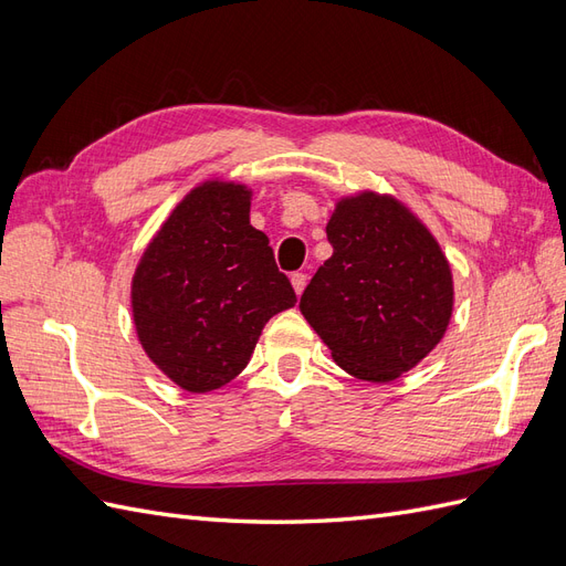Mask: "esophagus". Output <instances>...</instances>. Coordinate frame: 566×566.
<instances>
[{
	"instance_id": "1",
	"label": "esophagus",
	"mask_w": 566,
	"mask_h": 566,
	"mask_svg": "<svg viewBox=\"0 0 566 566\" xmlns=\"http://www.w3.org/2000/svg\"><path fill=\"white\" fill-rule=\"evenodd\" d=\"M290 281H293V287H295V293L297 295H302L304 293V285H306V276H304V273H293V276H290Z\"/></svg>"
}]
</instances>
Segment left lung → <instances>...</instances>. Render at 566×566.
<instances>
[{
    "instance_id": "8db88e82",
    "label": "left lung",
    "mask_w": 566,
    "mask_h": 566,
    "mask_svg": "<svg viewBox=\"0 0 566 566\" xmlns=\"http://www.w3.org/2000/svg\"><path fill=\"white\" fill-rule=\"evenodd\" d=\"M325 233L333 256L306 285L300 310L342 370L368 382L397 380L449 328L447 254L403 202L373 191L342 198Z\"/></svg>"
}]
</instances>
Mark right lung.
<instances>
[{
  "label": "right lung",
  "instance_id": "obj_1",
  "mask_svg": "<svg viewBox=\"0 0 566 566\" xmlns=\"http://www.w3.org/2000/svg\"><path fill=\"white\" fill-rule=\"evenodd\" d=\"M252 191L205 181L146 248L132 279V314L148 358L186 391L231 382L271 316L295 306L269 238L250 224Z\"/></svg>",
  "mask_w": 566,
  "mask_h": 566
}]
</instances>
